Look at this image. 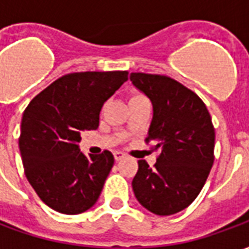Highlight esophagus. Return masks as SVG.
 Returning a JSON list of instances; mask_svg holds the SVG:
<instances>
[{
  "label": "esophagus",
  "mask_w": 249,
  "mask_h": 249,
  "mask_svg": "<svg viewBox=\"0 0 249 249\" xmlns=\"http://www.w3.org/2000/svg\"><path fill=\"white\" fill-rule=\"evenodd\" d=\"M113 155H114V160H116V161H120V160H123V159L125 157V155L123 153V152H114Z\"/></svg>",
  "instance_id": "1"
}]
</instances>
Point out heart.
<instances>
[{
	"instance_id": "1",
	"label": "heart",
	"mask_w": 249,
	"mask_h": 249,
	"mask_svg": "<svg viewBox=\"0 0 249 249\" xmlns=\"http://www.w3.org/2000/svg\"><path fill=\"white\" fill-rule=\"evenodd\" d=\"M140 103H149L145 94L141 92H132L129 96V105L130 104H140Z\"/></svg>"
}]
</instances>
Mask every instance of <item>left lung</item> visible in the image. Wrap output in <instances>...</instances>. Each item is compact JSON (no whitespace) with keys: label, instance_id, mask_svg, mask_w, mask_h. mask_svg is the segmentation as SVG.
I'll list each match as a JSON object with an SVG mask.
<instances>
[{"label":"left lung","instance_id":"1","mask_svg":"<svg viewBox=\"0 0 249 249\" xmlns=\"http://www.w3.org/2000/svg\"><path fill=\"white\" fill-rule=\"evenodd\" d=\"M129 78L151 98L153 119L145 142H155L152 151L160 149L153 168L139 161L133 192L152 213H178L197 197L213 165L211 114L196 93L171 77L130 73Z\"/></svg>","mask_w":249,"mask_h":249}]
</instances>
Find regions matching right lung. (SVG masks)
I'll return each instance as SVG.
<instances>
[{"mask_svg": "<svg viewBox=\"0 0 249 249\" xmlns=\"http://www.w3.org/2000/svg\"><path fill=\"white\" fill-rule=\"evenodd\" d=\"M126 80V71L69 73L25 109L18 140L25 176L52 209L77 214L97 201L114 157L109 151L85 156L80 135L97 129L104 103Z\"/></svg>", "mask_w": 249, "mask_h": 249, "instance_id": "1", "label": "right lung"}]
</instances>
